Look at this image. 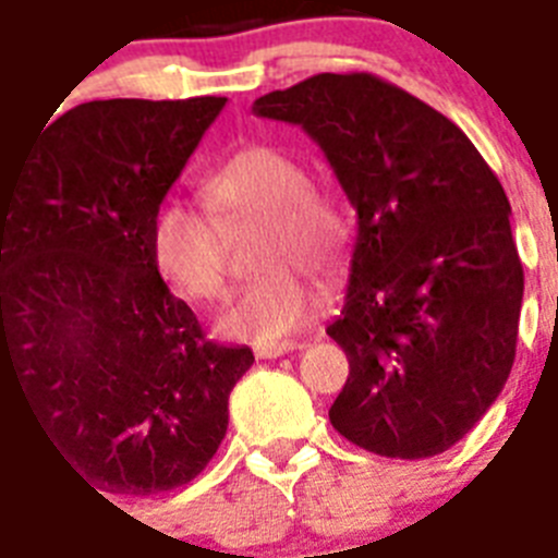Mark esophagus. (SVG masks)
Returning a JSON list of instances; mask_svg holds the SVG:
<instances>
[{
	"label": "esophagus",
	"mask_w": 558,
	"mask_h": 558,
	"mask_svg": "<svg viewBox=\"0 0 558 558\" xmlns=\"http://www.w3.org/2000/svg\"><path fill=\"white\" fill-rule=\"evenodd\" d=\"M301 350V343L298 341H280V343H264V347H255L257 357H280L289 355V352Z\"/></svg>",
	"instance_id": "34e87169"
}]
</instances>
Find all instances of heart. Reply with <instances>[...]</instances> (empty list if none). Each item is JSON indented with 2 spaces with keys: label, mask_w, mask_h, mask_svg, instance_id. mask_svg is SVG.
Segmentation results:
<instances>
[{
  "label": "heart",
  "mask_w": 558,
  "mask_h": 558,
  "mask_svg": "<svg viewBox=\"0 0 558 558\" xmlns=\"http://www.w3.org/2000/svg\"><path fill=\"white\" fill-rule=\"evenodd\" d=\"M211 215L185 201L154 211V264L192 301H217L229 287L226 234L260 220L255 264L264 271L226 306L220 332L269 343L298 332L315 310V287L301 266L329 275L347 248V220L329 194L310 185L292 154L266 143L232 151L203 177Z\"/></svg>",
  "instance_id": "obj_1"
}]
</instances>
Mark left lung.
Segmentation results:
<instances>
[{
  "label": "left lung",
  "instance_id": "obj_1",
  "mask_svg": "<svg viewBox=\"0 0 558 558\" xmlns=\"http://www.w3.org/2000/svg\"><path fill=\"white\" fill-rule=\"evenodd\" d=\"M252 111L301 125L357 215L326 326L350 357L332 427L387 459L450 450L515 357L524 271L499 177L456 122L381 76H310Z\"/></svg>",
  "mask_w": 558,
  "mask_h": 558
}]
</instances>
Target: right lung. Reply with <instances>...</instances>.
<instances>
[{"label": "right lung", "instance_id": "add662e5", "mask_svg": "<svg viewBox=\"0 0 558 558\" xmlns=\"http://www.w3.org/2000/svg\"><path fill=\"white\" fill-rule=\"evenodd\" d=\"M223 106L94 99L0 166V375L16 373L88 487L151 496L192 482L255 364L248 347L208 341L151 255L154 211Z\"/></svg>", "mask_w": 558, "mask_h": 558}]
</instances>
